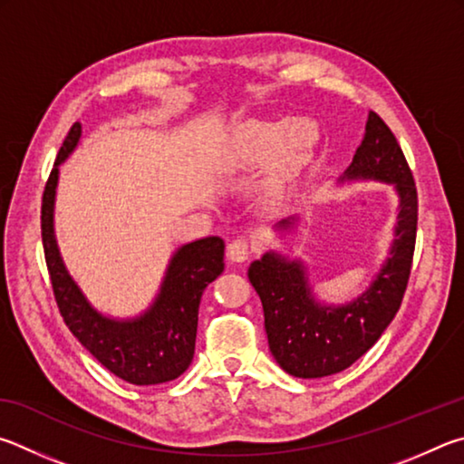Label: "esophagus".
Returning <instances> with one entry per match:
<instances>
[{
    "instance_id": "34e87169",
    "label": "esophagus",
    "mask_w": 464,
    "mask_h": 464,
    "mask_svg": "<svg viewBox=\"0 0 464 464\" xmlns=\"http://www.w3.org/2000/svg\"><path fill=\"white\" fill-rule=\"evenodd\" d=\"M253 255V246L248 245V240L245 238H237L227 245V258L232 263H245L248 261V256Z\"/></svg>"
}]
</instances>
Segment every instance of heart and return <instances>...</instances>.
I'll list each match as a JSON object with an SVG mask.
<instances>
[{"mask_svg": "<svg viewBox=\"0 0 464 464\" xmlns=\"http://www.w3.org/2000/svg\"><path fill=\"white\" fill-rule=\"evenodd\" d=\"M320 130L310 118L281 121L248 120L232 134V159L240 169H255L271 160L265 189L277 195L289 185L318 144Z\"/></svg>", "mask_w": 464, "mask_h": 464, "instance_id": "b5f03b06", "label": "heart"}]
</instances>
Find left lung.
<instances>
[{"instance_id": "obj_1", "label": "left lung", "mask_w": 464, "mask_h": 464, "mask_svg": "<svg viewBox=\"0 0 464 464\" xmlns=\"http://www.w3.org/2000/svg\"><path fill=\"white\" fill-rule=\"evenodd\" d=\"M344 181H381L395 187L400 206L385 263L359 297L343 305L315 299L307 266L269 250L250 263L248 279L263 302L269 348L279 367L299 379H320L351 367L377 343L400 310L408 287L418 227V193L401 146L375 111ZM297 218L275 226L287 232Z\"/></svg>"}]
</instances>
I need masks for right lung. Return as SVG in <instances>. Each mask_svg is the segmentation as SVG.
<instances>
[{
    "label": "right lung",
    "mask_w": 464,
    "mask_h": 464,
    "mask_svg": "<svg viewBox=\"0 0 464 464\" xmlns=\"http://www.w3.org/2000/svg\"><path fill=\"white\" fill-rule=\"evenodd\" d=\"M83 136L72 124L54 160L43 195V246L56 305L81 344L113 375L132 385H159L183 375L193 361L199 302L224 271V240L208 237L179 246L170 256L154 302L136 318H110L89 304L71 277L54 237V198L59 167Z\"/></svg>",
    "instance_id": "1"
}]
</instances>
